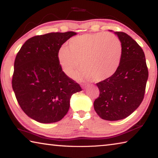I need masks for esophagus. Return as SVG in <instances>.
Segmentation results:
<instances>
[{"label":"esophagus","mask_w":158,"mask_h":158,"mask_svg":"<svg viewBox=\"0 0 158 158\" xmlns=\"http://www.w3.org/2000/svg\"><path fill=\"white\" fill-rule=\"evenodd\" d=\"M82 85H83V87H84V89H86L88 86H89V84H83Z\"/></svg>","instance_id":"obj_1"}]
</instances>
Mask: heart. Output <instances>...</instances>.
Returning <instances> with one entry per match:
<instances>
[{"label":"heart","instance_id":"obj_1","mask_svg":"<svg viewBox=\"0 0 158 158\" xmlns=\"http://www.w3.org/2000/svg\"><path fill=\"white\" fill-rule=\"evenodd\" d=\"M123 55L121 40L114 34L100 32L73 37L68 47L63 46L58 52V60L66 75L76 73L79 80L102 81L113 76L118 69Z\"/></svg>","mask_w":158,"mask_h":158}]
</instances>
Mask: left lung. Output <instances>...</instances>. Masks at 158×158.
Returning a JSON list of instances; mask_svg holds the SVG:
<instances>
[{
  "instance_id": "left-lung-1",
  "label": "left lung",
  "mask_w": 158,
  "mask_h": 158,
  "mask_svg": "<svg viewBox=\"0 0 158 158\" xmlns=\"http://www.w3.org/2000/svg\"><path fill=\"white\" fill-rule=\"evenodd\" d=\"M121 40L123 55L113 76L96 84L100 95L94 109L101 118L118 121L133 113L143 101L148 77L145 54L137 42L123 32H114Z\"/></svg>"
}]
</instances>
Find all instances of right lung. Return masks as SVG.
Masks as SVG:
<instances>
[{
  "instance_id": "add662e5",
  "label": "right lung",
  "mask_w": 158,
  "mask_h": 158,
  "mask_svg": "<svg viewBox=\"0 0 158 158\" xmlns=\"http://www.w3.org/2000/svg\"><path fill=\"white\" fill-rule=\"evenodd\" d=\"M76 34L68 31L34 36L16 56L12 89L21 109L35 121H60L69 110L72 95L82 90L63 73L58 60L61 46Z\"/></svg>"
}]
</instances>
